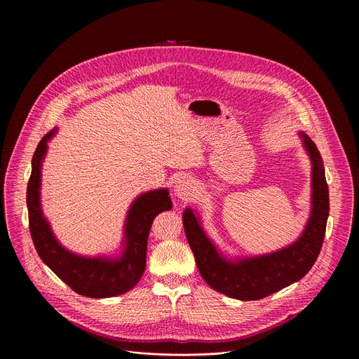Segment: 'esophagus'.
Masks as SVG:
<instances>
[{
  "label": "esophagus",
  "mask_w": 359,
  "mask_h": 359,
  "mask_svg": "<svg viewBox=\"0 0 359 359\" xmlns=\"http://www.w3.org/2000/svg\"><path fill=\"white\" fill-rule=\"evenodd\" d=\"M196 192V186L194 183L192 179L186 177V176H180L176 182H175V195L180 199V201H191L194 199Z\"/></svg>",
  "instance_id": "1"
}]
</instances>
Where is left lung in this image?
I'll return each mask as SVG.
<instances>
[{"label": "left lung", "instance_id": "left-lung-1", "mask_svg": "<svg viewBox=\"0 0 359 359\" xmlns=\"http://www.w3.org/2000/svg\"><path fill=\"white\" fill-rule=\"evenodd\" d=\"M301 137L313 164V208L304 233L291 246L271 255L230 262L217 252L192 210L183 212L186 238L202 278L212 290L241 301L260 299L299 280L314 265L326 234L329 186L316 144L306 134Z\"/></svg>", "mask_w": 359, "mask_h": 359}]
</instances>
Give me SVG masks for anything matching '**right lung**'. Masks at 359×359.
<instances>
[{"label": "right lung", "mask_w": 359, "mask_h": 359, "mask_svg": "<svg viewBox=\"0 0 359 359\" xmlns=\"http://www.w3.org/2000/svg\"><path fill=\"white\" fill-rule=\"evenodd\" d=\"M55 129L41 140L32 158V175L27 183L29 229L34 249L41 259L77 294L90 298L121 295L134 288L145 271L147 241L154 218L172 210L167 189H157L138 196L126 217L125 250L115 260L102 257H81L65 250L56 241L41 210V167L46 154V142Z\"/></svg>", "instance_id": "right-lung-1"}]
</instances>
